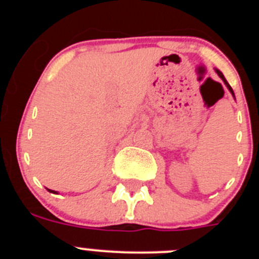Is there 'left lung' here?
Here are the masks:
<instances>
[{"mask_svg": "<svg viewBox=\"0 0 259 259\" xmlns=\"http://www.w3.org/2000/svg\"><path fill=\"white\" fill-rule=\"evenodd\" d=\"M215 72H217V74H218V76L221 77L222 80H223V83L226 84V87H227V88H228V91H230V92H231V95H232L233 97H235V93H233L232 88H231V85H230V84H228V81H227V80H226V77H224V75L222 74V72H221V71L218 70V68H215Z\"/></svg>", "mask_w": 259, "mask_h": 259, "instance_id": "1", "label": "left lung"}]
</instances>
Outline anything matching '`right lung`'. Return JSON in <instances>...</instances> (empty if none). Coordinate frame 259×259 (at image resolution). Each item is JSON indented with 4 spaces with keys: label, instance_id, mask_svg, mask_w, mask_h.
<instances>
[{
    "label": "right lung",
    "instance_id": "1",
    "mask_svg": "<svg viewBox=\"0 0 259 259\" xmlns=\"http://www.w3.org/2000/svg\"><path fill=\"white\" fill-rule=\"evenodd\" d=\"M48 191H49V192H52V193H57V192H54V191H52V189H48Z\"/></svg>",
    "mask_w": 259,
    "mask_h": 259
}]
</instances>
